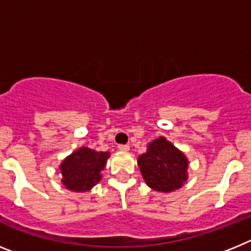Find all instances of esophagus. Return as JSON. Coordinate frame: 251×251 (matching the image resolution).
<instances>
[{
    "mask_svg": "<svg viewBox=\"0 0 251 251\" xmlns=\"http://www.w3.org/2000/svg\"><path fill=\"white\" fill-rule=\"evenodd\" d=\"M117 148H119V151H127L130 149V145H127V144H120L119 147H117Z\"/></svg>",
    "mask_w": 251,
    "mask_h": 251,
    "instance_id": "1",
    "label": "esophagus"
}]
</instances>
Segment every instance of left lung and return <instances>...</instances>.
I'll list each match as a JSON object with an SVG mask.
<instances>
[{"label": "left lung", "instance_id": "8db88e82", "mask_svg": "<svg viewBox=\"0 0 251 251\" xmlns=\"http://www.w3.org/2000/svg\"><path fill=\"white\" fill-rule=\"evenodd\" d=\"M138 166L147 185L155 191L171 193L187 180L186 155L163 136L149 143L147 151L139 155Z\"/></svg>", "mask_w": 251, "mask_h": 251}]
</instances>
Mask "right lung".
<instances>
[{"label":"right lung","mask_w":251,"mask_h":251,"mask_svg":"<svg viewBox=\"0 0 251 251\" xmlns=\"http://www.w3.org/2000/svg\"><path fill=\"white\" fill-rule=\"evenodd\" d=\"M108 157V151H96L81 147L60 165L62 184L71 191H89L102 178L100 172Z\"/></svg>","instance_id":"add662e5"}]
</instances>
